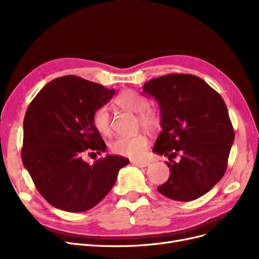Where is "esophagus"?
Masks as SVG:
<instances>
[{
    "label": "esophagus",
    "instance_id": "esophagus-1",
    "mask_svg": "<svg viewBox=\"0 0 259 259\" xmlns=\"http://www.w3.org/2000/svg\"><path fill=\"white\" fill-rule=\"evenodd\" d=\"M132 165L137 166L139 168H144V167L149 166V162L148 161H132Z\"/></svg>",
    "mask_w": 259,
    "mask_h": 259
}]
</instances>
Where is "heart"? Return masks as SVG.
<instances>
[{"label": "heart", "instance_id": "1", "mask_svg": "<svg viewBox=\"0 0 259 259\" xmlns=\"http://www.w3.org/2000/svg\"><path fill=\"white\" fill-rule=\"evenodd\" d=\"M115 104L129 112L138 114L139 125L148 130L155 131L160 126V116L149 107V101L142 94L125 90L120 92L115 98ZM92 125L102 135H108L111 131V118L106 107L95 109L91 117ZM148 139L144 134H137L132 137H118L110 144L111 151L117 155L129 157L132 159H140L145 155L148 147Z\"/></svg>", "mask_w": 259, "mask_h": 259}]
</instances>
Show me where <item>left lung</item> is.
<instances>
[{
	"instance_id": "8db88e82",
	"label": "left lung",
	"mask_w": 259,
	"mask_h": 259,
	"mask_svg": "<svg viewBox=\"0 0 259 259\" xmlns=\"http://www.w3.org/2000/svg\"><path fill=\"white\" fill-rule=\"evenodd\" d=\"M160 108L162 131L153 151L169 157L168 181L158 192L178 200H194L224 176L234 130L221 95L192 74L171 73L143 86ZM180 154V162L171 159Z\"/></svg>"
}]
</instances>
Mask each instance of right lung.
I'll return each mask as SVG.
<instances>
[{
  "label": "right lung",
  "mask_w": 259,
  "mask_h": 259,
  "mask_svg": "<svg viewBox=\"0 0 259 259\" xmlns=\"http://www.w3.org/2000/svg\"><path fill=\"white\" fill-rule=\"evenodd\" d=\"M114 93V89L66 75L49 81L27 109L22 160L51 206L67 212L93 208L112 189L118 171L129 164L120 155H106L93 165L83 159L86 152L106 151L91 117Z\"/></svg>",
  "instance_id": "1"
}]
</instances>
